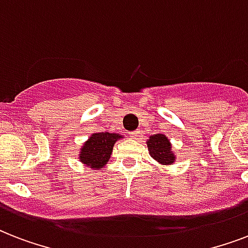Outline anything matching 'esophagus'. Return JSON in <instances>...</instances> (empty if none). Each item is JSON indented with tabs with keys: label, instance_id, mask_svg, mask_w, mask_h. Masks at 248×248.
<instances>
[{
	"label": "esophagus",
	"instance_id": "obj_1",
	"mask_svg": "<svg viewBox=\"0 0 248 248\" xmlns=\"http://www.w3.org/2000/svg\"><path fill=\"white\" fill-rule=\"evenodd\" d=\"M130 136H131L132 139H139L140 131H131L130 132Z\"/></svg>",
	"mask_w": 248,
	"mask_h": 248
}]
</instances>
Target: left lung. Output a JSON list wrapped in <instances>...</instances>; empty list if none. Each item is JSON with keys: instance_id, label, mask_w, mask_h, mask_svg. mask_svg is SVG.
Segmentation results:
<instances>
[{"instance_id": "1", "label": "left lung", "mask_w": 248, "mask_h": 248, "mask_svg": "<svg viewBox=\"0 0 248 248\" xmlns=\"http://www.w3.org/2000/svg\"><path fill=\"white\" fill-rule=\"evenodd\" d=\"M149 155L161 166H171L176 161V153L172 151V144L165 134L151 135L147 140Z\"/></svg>"}]
</instances>
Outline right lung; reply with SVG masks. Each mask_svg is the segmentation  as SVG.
Returning a JSON list of instances; mask_svg holds the SVG:
<instances>
[{"instance_id": "add662e5", "label": "right lung", "mask_w": 248, "mask_h": 248, "mask_svg": "<svg viewBox=\"0 0 248 248\" xmlns=\"http://www.w3.org/2000/svg\"><path fill=\"white\" fill-rule=\"evenodd\" d=\"M120 139H124V135L116 132L91 134L79 149L78 161L90 170L103 169L110 159L114 144Z\"/></svg>"}]
</instances>
